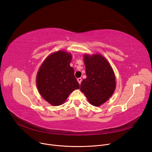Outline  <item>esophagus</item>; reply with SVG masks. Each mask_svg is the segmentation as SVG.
Wrapping results in <instances>:
<instances>
[{"mask_svg": "<svg viewBox=\"0 0 152 152\" xmlns=\"http://www.w3.org/2000/svg\"><path fill=\"white\" fill-rule=\"evenodd\" d=\"M77 82L79 83V84H81V82H82V79H81V77L77 78Z\"/></svg>", "mask_w": 152, "mask_h": 152, "instance_id": "esophagus-1", "label": "esophagus"}]
</instances>
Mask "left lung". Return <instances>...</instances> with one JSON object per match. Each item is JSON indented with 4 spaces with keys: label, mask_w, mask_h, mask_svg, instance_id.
I'll use <instances>...</instances> for the list:
<instances>
[{
    "label": "left lung",
    "mask_w": 152,
    "mask_h": 152,
    "mask_svg": "<svg viewBox=\"0 0 152 152\" xmlns=\"http://www.w3.org/2000/svg\"><path fill=\"white\" fill-rule=\"evenodd\" d=\"M86 78L82 81L81 91L91 105L99 107L112 96L116 89L114 71L100 53H84Z\"/></svg>",
    "instance_id": "obj_1"
}]
</instances>
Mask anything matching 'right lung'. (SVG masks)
Returning <instances> with one entry per match:
<instances>
[{
  "mask_svg": "<svg viewBox=\"0 0 152 152\" xmlns=\"http://www.w3.org/2000/svg\"><path fill=\"white\" fill-rule=\"evenodd\" d=\"M72 55L65 50L50 54L43 61L36 75V86L39 94L52 106L63 104L69 95L79 89L70 66Z\"/></svg>",
  "mask_w": 152,
  "mask_h": 152,
  "instance_id": "1",
  "label": "right lung"
}]
</instances>
